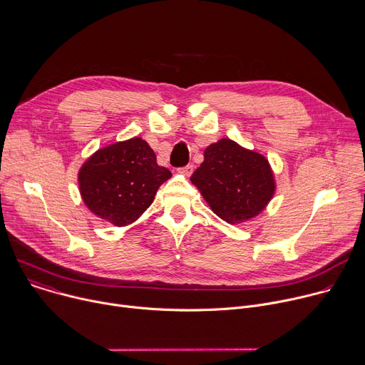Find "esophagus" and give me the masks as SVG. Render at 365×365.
Returning a JSON list of instances; mask_svg holds the SVG:
<instances>
[{
	"instance_id": "esophagus-1",
	"label": "esophagus",
	"mask_w": 365,
	"mask_h": 365,
	"mask_svg": "<svg viewBox=\"0 0 365 365\" xmlns=\"http://www.w3.org/2000/svg\"><path fill=\"white\" fill-rule=\"evenodd\" d=\"M178 172H179L180 175H183V176H190L192 172H193V166H192V165H186V166H183V168H179Z\"/></svg>"
}]
</instances>
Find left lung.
I'll return each instance as SVG.
<instances>
[{
	"label": "left lung",
	"mask_w": 365,
	"mask_h": 365,
	"mask_svg": "<svg viewBox=\"0 0 365 365\" xmlns=\"http://www.w3.org/2000/svg\"><path fill=\"white\" fill-rule=\"evenodd\" d=\"M203 158L190 180L221 220L240 224L264 210L274 193L266 158L228 138L206 147Z\"/></svg>",
	"instance_id": "left-lung-1"
}]
</instances>
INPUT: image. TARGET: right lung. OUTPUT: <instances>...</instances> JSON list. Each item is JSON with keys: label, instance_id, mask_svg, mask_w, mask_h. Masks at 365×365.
Returning a JSON list of instances; mask_svg holds the SVG:
<instances>
[{"label": "right lung", "instance_id": "obj_1", "mask_svg": "<svg viewBox=\"0 0 365 365\" xmlns=\"http://www.w3.org/2000/svg\"><path fill=\"white\" fill-rule=\"evenodd\" d=\"M170 170L140 137L98 150L79 170L83 202L99 218L117 227L134 222L154 200Z\"/></svg>", "mask_w": 365, "mask_h": 365}]
</instances>
